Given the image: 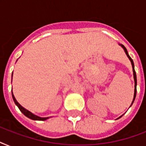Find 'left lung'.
<instances>
[{"label": "left lung", "mask_w": 146, "mask_h": 146, "mask_svg": "<svg viewBox=\"0 0 146 146\" xmlns=\"http://www.w3.org/2000/svg\"><path fill=\"white\" fill-rule=\"evenodd\" d=\"M121 46H122V48L123 49H124L125 52H126V54L127 55V57H129V59L130 60V61H131V64H132V66H133V78H134V81H135V89H134V97H133V102H132V104L133 103L134 100H135V98H136V72H135V70H134V64H133V60H132V58L129 56V54H128V52H127V48H125L123 44H121Z\"/></svg>", "instance_id": "1"}]
</instances>
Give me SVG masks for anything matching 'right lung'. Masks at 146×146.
Masks as SVG:
<instances>
[{
  "label": "right lung",
  "mask_w": 146,
  "mask_h": 146,
  "mask_svg": "<svg viewBox=\"0 0 146 146\" xmlns=\"http://www.w3.org/2000/svg\"><path fill=\"white\" fill-rule=\"evenodd\" d=\"M12 76H13V74H12ZM12 96H13V101H14L15 102V104H17V107L19 108V109L20 110V111H21L22 113H23L25 116H26L27 117L30 118V119H32V120H47V119H48V117H39L35 115V114H33V113H31L30 111H27L26 109L23 108V107H22L21 105H20V104L17 102V100H16V98H15L13 92H12Z\"/></svg>",
  "instance_id": "right-lung-1"
}]
</instances>
